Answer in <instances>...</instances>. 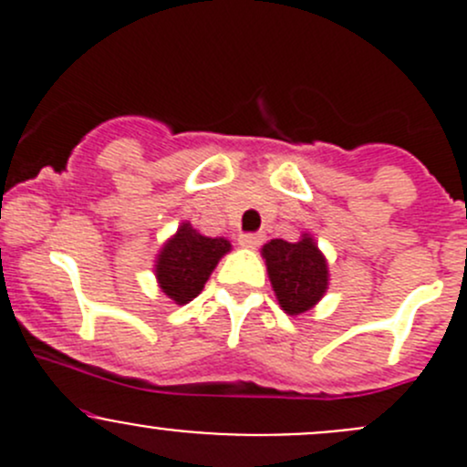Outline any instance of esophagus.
Returning a JSON list of instances; mask_svg holds the SVG:
<instances>
[{
    "instance_id": "obj_1",
    "label": "esophagus",
    "mask_w": 467,
    "mask_h": 467,
    "mask_svg": "<svg viewBox=\"0 0 467 467\" xmlns=\"http://www.w3.org/2000/svg\"><path fill=\"white\" fill-rule=\"evenodd\" d=\"M262 244V234L257 233H244L239 234V246L244 248H257Z\"/></svg>"
}]
</instances>
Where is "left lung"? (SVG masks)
Returning a JSON list of instances; mask_svg holds the SVG:
<instances>
[{
  "label": "left lung",
  "mask_w": 467,
  "mask_h": 467,
  "mask_svg": "<svg viewBox=\"0 0 467 467\" xmlns=\"http://www.w3.org/2000/svg\"><path fill=\"white\" fill-rule=\"evenodd\" d=\"M268 277L280 307L296 317L312 309L327 289V262L312 237L289 244L285 239H271L262 248Z\"/></svg>",
  "instance_id": "left-lung-1"
}]
</instances>
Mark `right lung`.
<instances>
[{
	"mask_svg": "<svg viewBox=\"0 0 467 467\" xmlns=\"http://www.w3.org/2000/svg\"><path fill=\"white\" fill-rule=\"evenodd\" d=\"M228 251V239L203 237L190 223H182L158 255L155 275L160 289L176 305L190 303L201 294L210 273Z\"/></svg>",
	"mask_w": 467,
	"mask_h": 467,
	"instance_id": "right-lung-1",
	"label": "right lung"
}]
</instances>
